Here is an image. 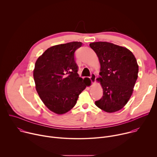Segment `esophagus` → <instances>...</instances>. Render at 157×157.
Segmentation results:
<instances>
[{
	"label": "esophagus",
	"mask_w": 157,
	"mask_h": 157,
	"mask_svg": "<svg viewBox=\"0 0 157 157\" xmlns=\"http://www.w3.org/2000/svg\"><path fill=\"white\" fill-rule=\"evenodd\" d=\"M96 75H95V74H94V73H92L91 75V76L89 77V79H90V80H91V81L92 82V83H94V82H95V81H96Z\"/></svg>",
	"instance_id": "1"
}]
</instances>
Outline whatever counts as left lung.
<instances>
[{
    "label": "left lung",
    "instance_id": "8db88e82",
    "mask_svg": "<svg viewBox=\"0 0 157 157\" xmlns=\"http://www.w3.org/2000/svg\"><path fill=\"white\" fill-rule=\"evenodd\" d=\"M101 64L99 80L103 95L95 104L107 113L118 111L127 103L138 77L136 58L127 48L98 41L89 44Z\"/></svg>",
    "mask_w": 157,
    "mask_h": 157
}]
</instances>
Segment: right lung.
Here are the masks:
<instances>
[{
    "mask_svg": "<svg viewBox=\"0 0 157 157\" xmlns=\"http://www.w3.org/2000/svg\"><path fill=\"white\" fill-rule=\"evenodd\" d=\"M82 43L73 41L52 47L36 60L33 71L36 90L51 111L63 114L76 104L79 95L89 84L78 74L75 53Z\"/></svg>",
    "mask_w": 157,
    "mask_h": 157,
    "instance_id": "right-lung-1",
    "label": "right lung"
}]
</instances>
